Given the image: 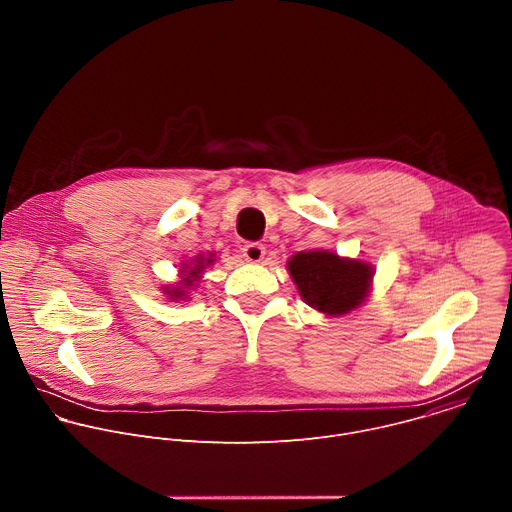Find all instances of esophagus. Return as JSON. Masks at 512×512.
<instances>
[{"label": "esophagus", "mask_w": 512, "mask_h": 512, "mask_svg": "<svg viewBox=\"0 0 512 512\" xmlns=\"http://www.w3.org/2000/svg\"><path fill=\"white\" fill-rule=\"evenodd\" d=\"M243 257L251 263H259L265 257V247L261 243H247L243 245Z\"/></svg>", "instance_id": "obj_1"}]
</instances>
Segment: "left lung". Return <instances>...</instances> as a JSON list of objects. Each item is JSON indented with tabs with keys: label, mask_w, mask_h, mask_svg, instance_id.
<instances>
[{
	"label": "left lung",
	"mask_w": 512,
	"mask_h": 512,
	"mask_svg": "<svg viewBox=\"0 0 512 512\" xmlns=\"http://www.w3.org/2000/svg\"><path fill=\"white\" fill-rule=\"evenodd\" d=\"M300 296L324 314H346L354 310L373 281L371 265L340 259L328 251L296 253L287 263Z\"/></svg>",
	"instance_id": "1"
}]
</instances>
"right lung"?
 Listing matches in <instances>:
<instances>
[{
	"instance_id": "1",
	"label": "right lung",
	"mask_w": 512,
	"mask_h": 512,
	"mask_svg": "<svg viewBox=\"0 0 512 512\" xmlns=\"http://www.w3.org/2000/svg\"><path fill=\"white\" fill-rule=\"evenodd\" d=\"M204 263L208 265V263H212V259H206V261H204V257H198V259H196V265H194V267H190L188 272L185 271L188 267H184V269H182V273H186V275L182 277V285H184V287H190V285H192V281H194V279L200 275V271L204 269ZM168 296H172V300L182 298V296H184V289L174 287L172 291H168Z\"/></svg>"
}]
</instances>
